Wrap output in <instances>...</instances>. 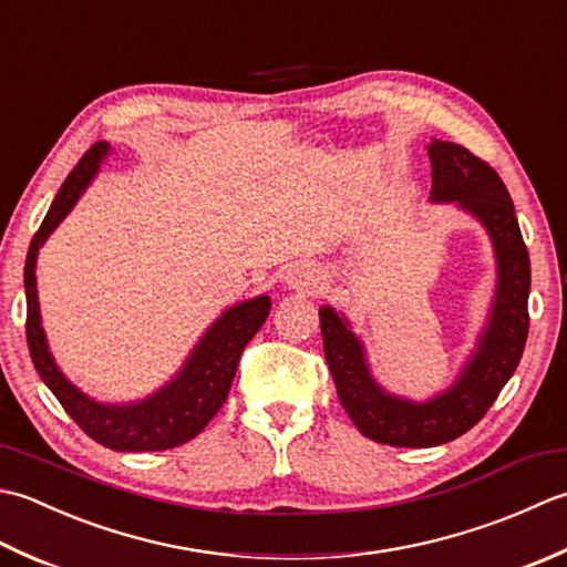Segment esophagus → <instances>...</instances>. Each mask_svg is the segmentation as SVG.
<instances>
[{"mask_svg": "<svg viewBox=\"0 0 567 567\" xmlns=\"http://www.w3.org/2000/svg\"><path fill=\"white\" fill-rule=\"evenodd\" d=\"M286 284H288V288H296V291L308 293V291H313L316 276L306 267V264H293V267L286 274Z\"/></svg>", "mask_w": 567, "mask_h": 567, "instance_id": "1", "label": "esophagus"}]
</instances>
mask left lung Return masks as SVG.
Masks as SVG:
<instances>
[{"instance_id": "8db88e82", "label": "left lung", "mask_w": 567, "mask_h": 567, "mask_svg": "<svg viewBox=\"0 0 567 567\" xmlns=\"http://www.w3.org/2000/svg\"><path fill=\"white\" fill-rule=\"evenodd\" d=\"M433 203H457L487 229L496 257V293L487 330L457 381L431 401L415 403L381 389L367 367L350 322L320 308L322 348L342 409L369 441L394 447H433L455 441L480 423L516 372L528 334L530 261L512 195L487 161L465 146L433 138Z\"/></svg>"}]
</instances>
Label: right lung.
I'll use <instances>...</instances> for the list:
<instances>
[{
  "label": "right lung",
  "mask_w": 567,
  "mask_h": 567,
  "mask_svg": "<svg viewBox=\"0 0 567 567\" xmlns=\"http://www.w3.org/2000/svg\"><path fill=\"white\" fill-rule=\"evenodd\" d=\"M110 144L97 142L87 148V154L78 161L71 176L58 190L51 210L45 213L39 233L33 235L24 267L27 288V342L31 362L37 367L43 384L61 401L65 413L83 429L92 441L120 453H152V450H168L193 441L213 415L223 409V403L237 374L239 357L247 342L259 332L269 316V296H259L227 308L183 364L181 372L156 394L136 403H100L83 394L78 386L63 377L53 362L49 342L41 328L39 293H37V257L43 241L58 227V223L71 213L80 193L95 178V173L107 156Z\"/></svg>",
  "instance_id": "right-lung-1"
}]
</instances>
